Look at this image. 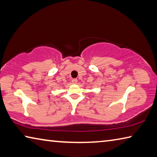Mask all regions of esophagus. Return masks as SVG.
I'll list each match as a JSON object with an SVG mask.
<instances>
[{"instance_id": "1", "label": "esophagus", "mask_w": 157, "mask_h": 157, "mask_svg": "<svg viewBox=\"0 0 157 157\" xmlns=\"http://www.w3.org/2000/svg\"><path fill=\"white\" fill-rule=\"evenodd\" d=\"M72 82H73V84H76L77 82H78V79H72Z\"/></svg>"}]
</instances>
